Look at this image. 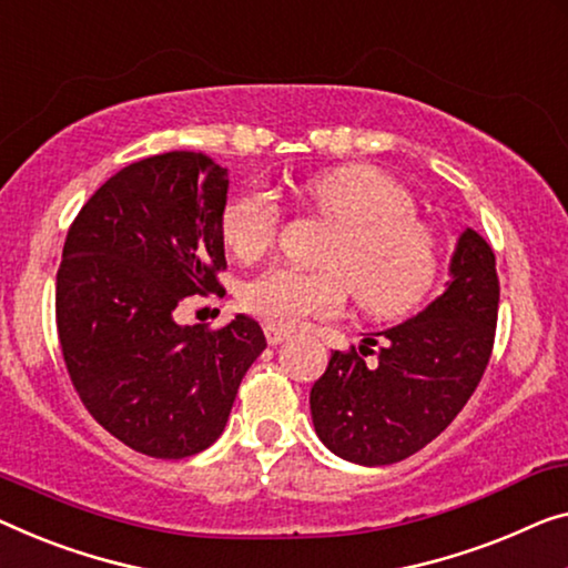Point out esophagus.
<instances>
[{"mask_svg":"<svg viewBox=\"0 0 568 568\" xmlns=\"http://www.w3.org/2000/svg\"><path fill=\"white\" fill-rule=\"evenodd\" d=\"M265 336H267V344L270 346H277V344H283L285 338H291V332H285V328H281V326L267 324L265 326Z\"/></svg>","mask_w":568,"mask_h":568,"instance_id":"1","label":"esophagus"}]
</instances>
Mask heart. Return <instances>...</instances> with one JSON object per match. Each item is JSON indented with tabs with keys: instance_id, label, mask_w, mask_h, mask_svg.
<instances>
[{
	"instance_id": "1",
	"label": "heart",
	"mask_w": 568,
	"mask_h": 568,
	"mask_svg": "<svg viewBox=\"0 0 568 568\" xmlns=\"http://www.w3.org/2000/svg\"><path fill=\"white\" fill-rule=\"evenodd\" d=\"M301 199L334 226L321 265L324 273L270 267L242 287V306L267 324L293 328L326 318L352 293L369 316H400L426 298L438 277L434 232L416 219V199L393 175L372 165H344L308 178ZM281 224L273 196L247 191L226 203L222 234L236 257L270 247Z\"/></svg>"
}]
</instances>
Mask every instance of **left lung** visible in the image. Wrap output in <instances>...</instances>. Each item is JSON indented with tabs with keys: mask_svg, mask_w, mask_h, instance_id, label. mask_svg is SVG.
<instances>
[{
	"mask_svg": "<svg viewBox=\"0 0 568 568\" xmlns=\"http://www.w3.org/2000/svg\"><path fill=\"white\" fill-rule=\"evenodd\" d=\"M497 303L495 252L467 226L444 293L403 324L367 334L359 352H334L313 383V428L328 452L362 467H385L434 442L485 375ZM367 353L376 354L375 363L364 359Z\"/></svg>",
	"mask_w": 568,
	"mask_h": 568,
	"instance_id": "obj_1",
	"label": "left lung"
}]
</instances>
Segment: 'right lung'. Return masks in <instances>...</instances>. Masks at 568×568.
<instances>
[{
    "instance_id": "add662e5",
    "label": "right lung",
    "mask_w": 568,
    "mask_h": 568,
    "mask_svg": "<svg viewBox=\"0 0 568 568\" xmlns=\"http://www.w3.org/2000/svg\"><path fill=\"white\" fill-rule=\"evenodd\" d=\"M230 171L203 152H163L122 168L68 230L55 321L73 387L109 434L155 459H183L222 436L265 334L236 313L209 332L173 318L216 291L226 267Z\"/></svg>"
}]
</instances>
